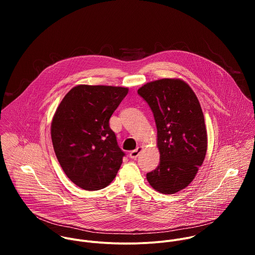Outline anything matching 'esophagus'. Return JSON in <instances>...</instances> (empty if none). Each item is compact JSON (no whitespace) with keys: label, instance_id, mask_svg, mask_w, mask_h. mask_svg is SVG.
Returning <instances> with one entry per match:
<instances>
[{"label":"esophagus","instance_id":"esophagus-1","mask_svg":"<svg viewBox=\"0 0 255 255\" xmlns=\"http://www.w3.org/2000/svg\"><path fill=\"white\" fill-rule=\"evenodd\" d=\"M142 150H143V146H138L136 149L132 150V151L129 153V156H130L131 158L135 159V158H137V157H138V155L141 153V151H142Z\"/></svg>","mask_w":255,"mask_h":255}]
</instances>
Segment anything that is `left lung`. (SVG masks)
<instances>
[{
	"mask_svg": "<svg viewBox=\"0 0 255 255\" xmlns=\"http://www.w3.org/2000/svg\"><path fill=\"white\" fill-rule=\"evenodd\" d=\"M149 105L157 128L158 166L146 174L161 194H175L195 178L206 156L208 137L200 102L180 79H161L138 89Z\"/></svg>",
	"mask_w": 255,
	"mask_h": 255,
	"instance_id": "8db88e82",
	"label": "left lung"
}]
</instances>
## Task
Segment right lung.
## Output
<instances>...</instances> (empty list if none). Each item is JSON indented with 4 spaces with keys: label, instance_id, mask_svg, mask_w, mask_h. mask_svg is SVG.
Wrapping results in <instances>:
<instances>
[{
    "label": "right lung",
    "instance_id": "right-lung-1",
    "mask_svg": "<svg viewBox=\"0 0 255 255\" xmlns=\"http://www.w3.org/2000/svg\"><path fill=\"white\" fill-rule=\"evenodd\" d=\"M128 88L79 85L57 107L51 140L66 176L87 191L106 188L115 178L125 153L109 126Z\"/></svg>",
    "mask_w": 255,
    "mask_h": 255
}]
</instances>
